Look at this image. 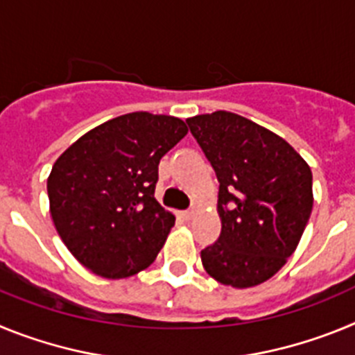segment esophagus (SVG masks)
I'll return each instance as SVG.
<instances>
[{
	"mask_svg": "<svg viewBox=\"0 0 355 355\" xmlns=\"http://www.w3.org/2000/svg\"><path fill=\"white\" fill-rule=\"evenodd\" d=\"M180 216L183 220H192L193 218V209H184V211H180Z\"/></svg>",
	"mask_w": 355,
	"mask_h": 355,
	"instance_id": "obj_1",
	"label": "esophagus"
}]
</instances>
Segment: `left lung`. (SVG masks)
Wrapping results in <instances>:
<instances>
[{"mask_svg": "<svg viewBox=\"0 0 355 355\" xmlns=\"http://www.w3.org/2000/svg\"><path fill=\"white\" fill-rule=\"evenodd\" d=\"M218 180V240L200 250L218 283L250 288L286 263L313 209V174L286 140L241 115L187 119Z\"/></svg>", "mask_w": 355, "mask_h": 355, "instance_id": "left-lung-1", "label": "left lung"}]
</instances>
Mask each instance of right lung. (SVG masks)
Wrapping results in <instances>:
<instances>
[{"mask_svg": "<svg viewBox=\"0 0 355 355\" xmlns=\"http://www.w3.org/2000/svg\"><path fill=\"white\" fill-rule=\"evenodd\" d=\"M187 131L178 117L133 112L85 133L55 162L53 222L94 274L130 277L156 259L175 222L155 199L158 165Z\"/></svg>", "mask_w": 355, "mask_h": 355, "instance_id": "right-lung-1", "label": "right lung"}]
</instances>
